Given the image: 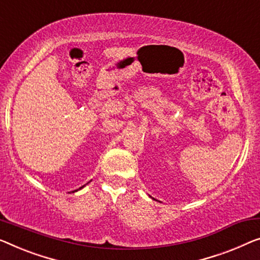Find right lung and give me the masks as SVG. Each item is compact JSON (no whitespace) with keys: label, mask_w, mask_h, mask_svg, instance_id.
<instances>
[{"label":"right lung","mask_w":260,"mask_h":260,"mask_svg":"<svg viewBox=\"0 0 260 260\" xmlns=\"http://www.w3.org/2000/svg\"><path fill=\"white\" fill-rule=\"evenodd\" d=\"M81 188H84V185H83V187H80L79 189H81ZM77 190H78V189H77ZM77 190H75V191H77ZM75 191H73V192H75Z\"/></svg>","instance_id":"1"}]
</instances>
